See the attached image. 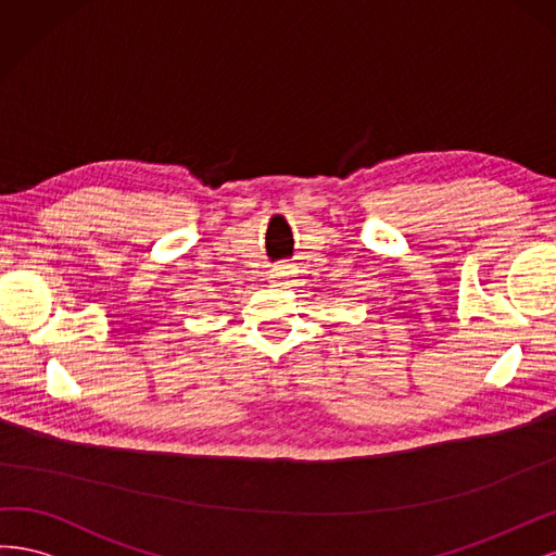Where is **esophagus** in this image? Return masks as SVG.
<instances>
[{"label":"esophagus","instance_id":"esophagus-1","mask_svg":"<svg viewBox=\"0 0 556 556\" xmlns=\"http://www.w3.org/2000/svg\"><path fill=\"white\" fill-rule=\"evenodd\" d=\"M293 275H295V270H293V265L291 263H279L275 270H273V283L275 286H289V281L293 279Z\"/></svg>","mask_w":556,"mask_h":556}]
</instances>
